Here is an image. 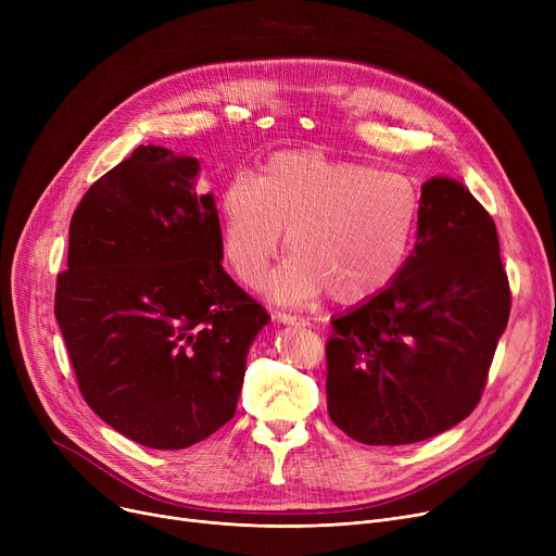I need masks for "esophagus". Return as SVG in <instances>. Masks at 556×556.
Masks as SVG:
<instances>
[{
    "label": "esophagus",
    "instance_id": "esophagus-1",
    "mask_svg": "<svg viewBox=\"0 0 556 556\" xmlns=\"http://www.w3.org/2000/svg\"><path fill=\"white\" fill-rule=\"evenodd\" d=\"M275 319L279 325H288V327H308L311 325L306 317L290 315V313H275Z\"/></svg>",
    "mask_w": 556,
    "mask_h": 556
}]
</instances>
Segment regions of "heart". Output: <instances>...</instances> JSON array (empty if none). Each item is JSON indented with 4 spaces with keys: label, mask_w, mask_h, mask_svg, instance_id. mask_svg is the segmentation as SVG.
Instances as JSON below:
<instances>
[{
    "label": "heart",
    "mask_w": 556,
    "mask_h": 556,
    "mask_svg": "<svg viewBox=\"0 0 556 556\" xmlns=\"http://www.w3.org/2000/svg\"><path fill=\"white\" fill-rule=\"evenodd\" d=\"M419 214V191L403 173L306 151L279 153L256 180L239 173L220 189V252L233 277L252 286L286 231L293 254L266 281L275 300L331 293L340 304H361L403 273Z\"/></svg>",
    "instance_id": "obj_1"
}]
</instances>
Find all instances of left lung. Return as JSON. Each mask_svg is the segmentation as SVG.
Returning <instances> with one entry per match:
<instances>
[{
	"label": "left lung",
	"instance_id": "8db88e82",
	"mask_svg": "<svg viewBox=\"0 0 556 556\" xmlns=\"http://www.w3.org/2000/svg\"><path fill=\"white\" fill-rule=\"evenodd\" d=\"M509 308L493 218L457 180L430 178L403 273L333 317L331 421L369 446L415 444L453 428L476 410Z\"/></svg>",
	"mask_w": 556,
	"mask_h": 556
}]
</instances>
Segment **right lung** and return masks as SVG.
Masks as SVG:
<instances>
[{
  "label": "right lung",
  "mask_w": 556,
  "mask_h": 556,
  "mask_svg": "<svg viewBox=\"0 0 556 556\" xmlns=\"http://www.w3.org/2000/svg\"><path fill=\"white\" fill-rule=\"evenodd\" d=\"M200 162L139 146L72 216L55 319L87 405L128 440L180 451L233 413L270 315L223 270Z\"/></svg>",
  "instance_id": "obj_1"
}]
</instances>
